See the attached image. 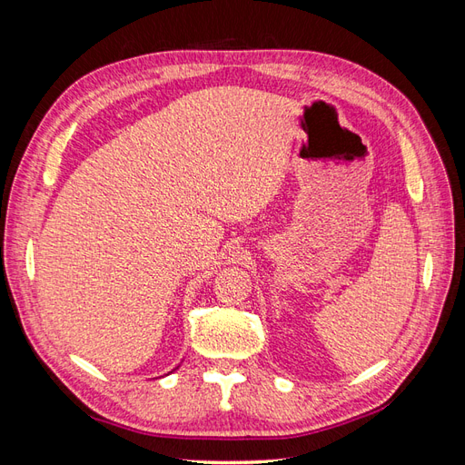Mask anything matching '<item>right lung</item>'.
<instances>
[{
    "instance_id": "obj_1",
    "label": "right lung",
    "mask_w": 465,
    "mask_h": 465,
    "mask_svg": "<svg viewBox=\"0 0 465 465\" xmlns=\"http://www.w3.org/2000/svg\"><path fill=\"white\" fill-rule=\"evenodd\" d=\"M178 367H180V364H178ZM178 367H176V369H178ZM176 369H174V371H176Z\"/></svg>"
}]
</instances>
